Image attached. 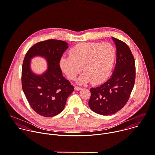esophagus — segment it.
I'll use <instances>...</instances> for the list:
<instances>
[{
  "instance_id": "esophagus-1",
  "label": "esophagus",
  "mask_w": 155,
  "mask_h": 155,
  "mask_svg": "<svg viewBox=\"0 0 155 155\" xmlns=\"http://www.w3.org/2000/svg\"><path fill=\"white\" fill-rule=\"evenodd\" d=\"M74 89L76 90H81V89H82V88L81 87H74Z\"/></svg>"
}]
</instances>
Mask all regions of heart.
I'll return each mask as SVG.
<instances>
[{
  "label": "heart",
  "instance_id": "b5f03b06",
  "mask_svg": "<svg viewBox=\"0 0 155 155\" xmlns=\"http://www.w3.org/2000/svg\"><path fill=\"white\" fill-rule=\"evenodd\" d=\"M70 56H62L60 67L70 79H74L82 70L85 72L77 82L84 84L90 81L93 84L103 82L109 76L113 67L116 51L108 43H81L73 47Z\"/></svg>",
  "mask_w": 155,
  "mask_h": 155
}]
</instances>
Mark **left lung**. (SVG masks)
I'll return each instance as SVG.
<instances>
[{
  "mask_svg": "<svg viewBox=\"0 0 155 155\" xmlns=\"http://www.w3.org/2000/svg\"><path fill=\"white\" fill-rule=\"evenodd\" d=\"M116 48V63L110 78L90 89L88 105L94 112L111 115L127 102L135 81V62L131 51L124 42L111 38Z\"/></svg>",
  "mask_w": 155,
  "mask_h": 155,
  "instance_id": "8db88e82",
  "label": "left lung"
}]
</instances>
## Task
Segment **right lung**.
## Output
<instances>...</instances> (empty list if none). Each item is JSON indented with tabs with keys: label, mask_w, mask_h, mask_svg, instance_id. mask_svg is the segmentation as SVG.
Segmentation results:
<instances>
[{
	"label": "right lung",
	"mask_w": 155,
	"mask_h": 155,
	"mask_svg": "<svg viewBox=\"0 0 155 155\" xmlns=\"http://www.w3.org/2000/svg\"><path fill=\"white\" fill-rule=\"evenodd\" d=\"M63 41L50 39L34 45L27 51L22 65V86L33 110L44 117H52L64 109L68 97L74 91L69 81L62 75L60 59L68 48ZM44 58L48 69L43 74H35L31 60L35 57Z\"/></svg>",
	"instance_id": "right-lung-1"
}]
</instances>
